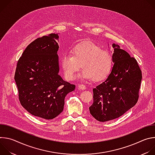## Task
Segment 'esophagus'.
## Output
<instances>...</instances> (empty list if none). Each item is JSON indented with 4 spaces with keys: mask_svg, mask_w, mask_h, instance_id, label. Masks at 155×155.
Listing matches in <instances>:
<instances>
[{
    "mask_svg": "<svg viewBox=\"0 0 155 155\" xmlns=\"http://www.w3.org/2000/svg\"><path fill=\"white\" fill-rule=\"evenodd\" d=\"M78 87L80 88V89H81V90H84V89H86V86L83 84H78Z\"/></svg>",
    "mask_w": 155,
    "mask_h": 155,
    "instance_id": "1",
    "label": "esophagus"
}]
</instances>
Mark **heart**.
Here are the masks:
<instances>
[{
  "instance_id": "obj_1",
  "label": "heart",
  "mask_w": 155,
  "mask_h": 155,
  "mask_svg": "<svg viewBox=\"0 0 155 155\" xmlns=\"http://www.w3.org/2000/svg\"><path fill=\"white\" fill-rule=\"evenodd\" d=\"M71 54H64L61 58L62 68L68 80L74 78L81 65L83 70L79 77L83 80L102 81L112 70V54L92 41L86 40L77 44L71 50Z\"/></svg>"
}]
</instances>
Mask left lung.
Masks as SVG:
<instances>
[{
	"label": "left lung",
	"mask_w": 155,
	"mask_h": 155,
	"mask_svg": "<svg viewBox=\"0 0 155 155\" xmlns=\"http://www.w3.org/2000/svg\"><path fill=\"white\" fill-rule=\"evenodd\" d=\"M114 62L106 80L93 89L94 102L89 108L97 121L105 122L123 115L138 101L142 71L137 60L113 44Z\"/></svg>",
	"instance_id": "obj_1"
}]
</instances>
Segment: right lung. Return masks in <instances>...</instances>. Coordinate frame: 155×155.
Here are the masks:
<instances>
[{
	"mask_svg": "<svg viewBox=\"0 0 155 155\" xmlns=\"http://www.w3.org/2000/svg\"><path fill=\"white\" fill-rule=\"evenodd\" d=\"M58 34L37 38L17 62L15 80L21 105L31 115L45 120L59 115L64 99L75 85L58 75Z\"/></svg>",
	"mask_w": 155,
	"mask_h": 155,
	"instance_id": "add662e5",
	"label": "right lung"
}]
</instances>
